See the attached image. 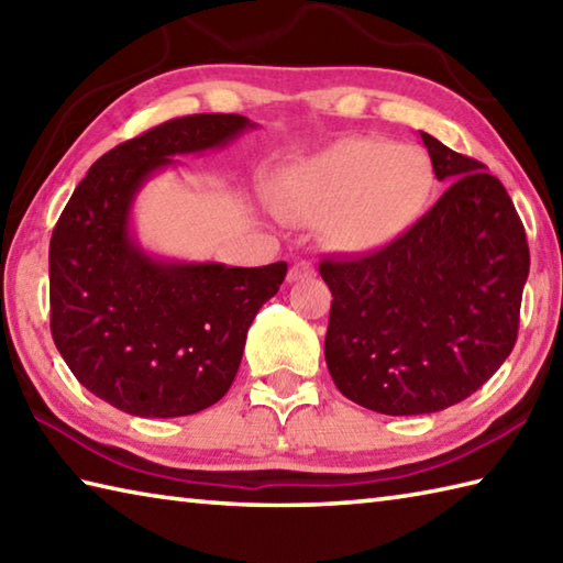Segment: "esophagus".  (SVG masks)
I'll list each match as a JSON object with an SVG mask.
<instances>
[{"instance_id": "34e87169", "label": "esophagus", "mask_w": 563, "mask_h": 563, "mask_svg": "<svg viewBox=\"0 0 563 563\" xmlns=\"http://www.w3.org/2000/svg\"><path fill=\"white\" fill-rule=\"evenodd\" d=\"M314 271H312V266L310 263H305V261H300V263H295V266L290 268V273H288V280L290 283H295V280H302V278H310Z\"/></svg>"}]
</instances>
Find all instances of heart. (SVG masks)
<instances>
[{"label":"heart","instance_id":"heart-1","mask_svg":"<svg viewBox=\"0 0 563 563\" xmlns=\"http://www.w3.org/2000/svg\"><path fill=\"white\" fill-rule=\"evenodd\" d=\"M280 190L290 214L324 217V234L336 249L368 253L393 244L422 214L434 165L420 146L351 136L290 163Z\"/></svg>","mask_w":563,"mask_h":563}]
</instances>
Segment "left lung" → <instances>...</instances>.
Listing matches in <instances>:
<instances>
[{"label":"left lung","instance_id":"left-lung-1","mask_svg":"<svg viewBox=\"0 0 563 563\" xmlns=\"http://www.w3.org/2000/svg\"><path fill=\"white\" fill-rule=\"evenodd\" d=\"M420 136L446 192L393 244L319 263L334 297L329 373L349 400L395 417L446 410L503 366L530 275L525 227L503 183Z\"/></svg>","mask_w":563,"mask_h":563}]
</instances>
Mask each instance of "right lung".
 Returning <instances> with one entry per match:
<instances>
[{
  "label": "right lung",
  "mask_w": 563,
  "mask_h": 563,
  "mask_svg": "<svg viewBox=\"0 0 563 563\" xmlns=\"http://www.w3.org/2000/svg\"><path fill=\"white\" fill-rule=\"evenodd\" d=\"M241 114L170 119L92 163L53 229L51 334L87 390L136 417H185L224 398L253 317L280 290L288 263L236 268L151 256L131 207L173 156L222 148Z\"/></svg>",
  "instance_id": "right-lung-1"
}]
</instances>
